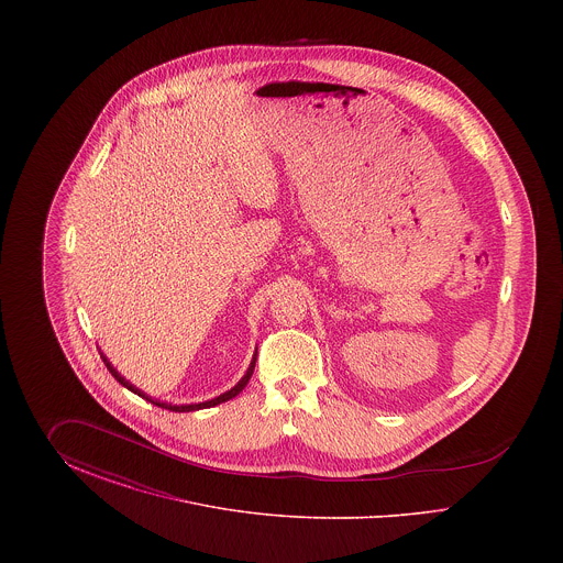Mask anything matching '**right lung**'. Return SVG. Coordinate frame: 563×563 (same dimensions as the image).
<instances>
[{"label": "right lung", "instance_id": "right-lung-1", "mask_svg": "<svg viewBox=\"0 0 563 563\" xmlns=\"http://www.w3.org/2000/svg\"><path fill=\"white\" fill-rule=\"evenodd\" d=\"M101 358H103V363L108 365L109 374L113 375L122 386H126L129 390H133L134 395H139V397H143L145 401L154 402V405H158L162 409H170V411H196V409H207V407H214V405H219V402L230 401L232 397H236V395H241L242 388L249 384V379H251V375H253V369H255V361H257V352L253 354V361H251V365H249V369H246V374L242 375L241 382L234 386V388H230L228 393H223V395H219V397H214L211 401L205 402H191V405H170V402H161L154 401L152 397H147L143 390H139V388H134L133 384L126 379V377H122V375L118 374V369L109 363L108 356L101 352Z\"/></svg>", "mask_w": 563, "mask_h": 563}]
</instances>
